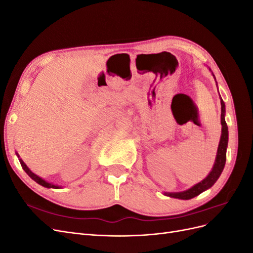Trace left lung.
<instances>
[{
	"instance_id": "obj_1",
	"label": "left lung",
	"mask_w": 253,
	"mask_h": 253,
	"mask_svg": "<svg viewBox=\"0 0 253 253\" xmlns=\"http://www.w3.org/2000/svg\"><path fill=\"white\" fill-rule=\"evenodd\" d=\"M211 71V70H210ZM212 72V71H211ZM213 75V73H212ZM214 79H215V76L213 75ZM217 86V82H216ZM220 105H221V113H220V125H221V135L219 139V144L217 148V153L215 157V162H214L212 170L210 173L207 175V177L204 178L202 181H200L193 187L186 191H181V192H165L164 194L173 197V198H178V200H191L197 195L203 193L204 191L210 189L214 183L216 182L218 177L220 176L221 172H223L225 164H226V153H227V147H228V126L225 120V115H226V106L223 101V99L220 98Z\"/></svg>"
}]
</instances>
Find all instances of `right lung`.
I'll list each match as a JSON object with an SVG mask.
<instances>
[{
	"instance_id": "right-lung-1",
	"label": "right lung",
	"mask_w": 253,
	"mask_h": 253,
	"mask_svg": "<svg viewBox=\"0 0 253 253\" xmlns=\"http://www.w3.org/2000/svg\"><path fill=\"white\" fill-rule=\"evenodd\" d=\"M16 154H17V156H18V158H19V160H20V164H21V166H22V168H23V170H24L27 174H28V176L32 179H34L36 182H38L39 183V185H41V186H43V187H45V188H52V189H61V186H58V185H53V183H51V182H48V181H46L45 179H43V178H41L40 176H38L37 174H35L34 172H32L30 171V169L29 168L25 165V163L23 162V160L20 158V155L18 154V153L16 152Z\"/></svg>"
}]
</instances>
